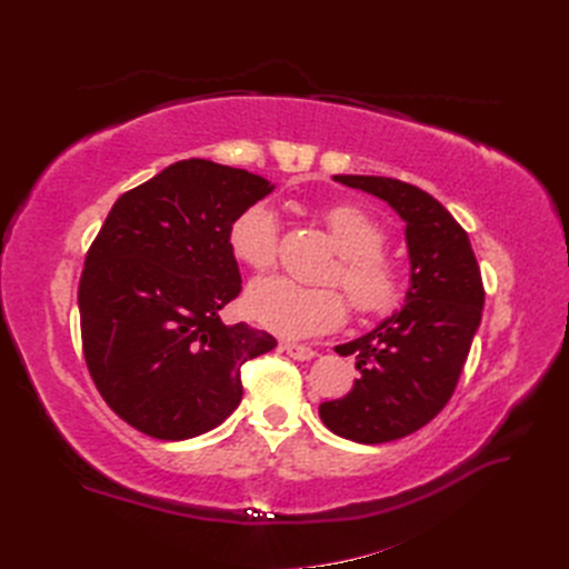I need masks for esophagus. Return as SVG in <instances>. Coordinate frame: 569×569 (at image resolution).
<instances>
[{
  "label": "esophagus",
  "instance_id": "esophagus-1",
  "mask_svg": "<svg viewBox=\"0 0 569 569\" xmlns=\"http://www.w3.org/2000/svg\"><path fill=\"white\" fill-rule=\"evenodd\" d=\"M282 351H287L295 360H311V358H316V351L311 347H303V343L287 341V343H282Z\"/></svg>",
  "mask_w": 569,
  "mask_h": 569
}]
</instances>
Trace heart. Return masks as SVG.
Wrapping results in <instances>:
<instances>
[{
    "label": "heart",
    "instance_id": "b5f03b06",
    "mask_svg": "<svg viewBox=\"0 0 569 569\" xmlns=\"http://www.w3.org/2000/svg\"><path fill=\"white\" fill-rule=\"evenodd\" d=\"M322 222L339 251L337 266L327 274L349 295L358 313H389L406 297V272L382 256L385 230L370 213L351 203L322 211ZM228 244L239 263L268 270L278 253V218L268 203L258 201L239 213L228 232ZM247 316L266 330L303 339L330 332L347 318V301L335 287H303L287 278H263L249 284Z\"/></svg>",
    "mask_w": 569,
    "mask_h": 569
}]
</instances>
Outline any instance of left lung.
<instances>
[{
    "label": "left lung",
    "mask_w": 569,
    "mask_h": 569,
    "mask_svg": "<svg viewBox=\"0 0 569 569\" xmlns=\"http://www.w3.org/2000/svg\"><path fill=\"white\" fill-rule=\"evenodd\" d=\"M335 182L382 199L403 220L408 289L399 311L370 332L339 343L356 356L360 377L320 420L356 443H387L418 432L449 403L485 308V287L468 232L425 189L377 176Z\"/></svg>",
    "instance_id": "8db88e82"
}]
</instances>
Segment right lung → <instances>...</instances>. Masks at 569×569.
Listing matches in <instances>:
<instances>
[{
	"mask_svg": "<svg viewBox=\"0 0 569 569\" xmlns=\"http://www.w3.org/2000/svg\"><path fill=\"white\" fill-rule=\"evenodd\" d=\"M274 184L242 168L187 159L120 197L84 258L78 306L92 380L120 420L161 441L226 422L239 370L278 341L226 325L242 291L228 232Z\"/></svg>",
	"mask_w": 569,
	"mask_h": 569,
	"instance_id": "obj_1",
	"label": "right lung"
}]
</instances>
